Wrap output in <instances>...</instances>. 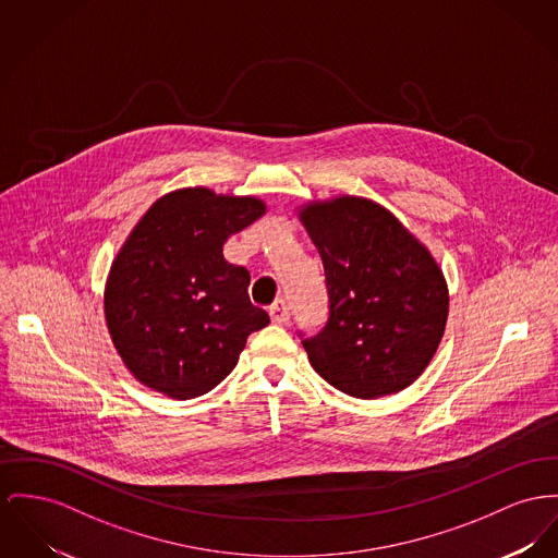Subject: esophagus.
<instances>
[{
	"instance_id": "34e87169",
	"label": "esophagus",
	"mask_w": 558,
	"mask_h": 558,
	"mask_svg": "<svg viewBox=\"0 0 558 558\" xmlns=\"http://www.w3.org/2000/svg\"><path fill=\"white\" fill-rule=\"evenodd\" d=\"M268 315H270V322L277 324V326H283L290 322V304L286 300H277L270 308H268Z\"/></svg>"
}]
</instances>
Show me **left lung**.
Returning <instances> with one entry per match:
<instances>
[{"mask_svg": "<svg viewBox=\"0 0 558 558\" xmlns=\"http://www.w3.org/2000/svg\"><path fill=\"white\" fill-rule=\"evenodd\" d=\"M300 222L324 262L330 308L326 326L302 338L311 366L362 400L407 389L445 335L448 290L440 266L368 198L308 203Z\"/></svg>", "mask_w": 558, "mask_h": 558, "instance_id": "8db88e82", "label": "left lung"}]
</instances>
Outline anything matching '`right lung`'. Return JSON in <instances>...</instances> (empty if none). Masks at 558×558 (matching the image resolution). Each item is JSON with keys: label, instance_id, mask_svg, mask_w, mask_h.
Wrapping results in <instances>:
<instances>
[{"label": "right lung", "instance_id": "1", "mask_svg": "<svg viewBox=\"0 0 558 558\" xmlns=\"http://www.w3.org/2000/svg\"><path fill=\"white\" fill-rule=\"evenodd\" d=\"M264 211L254 196L184 187L158 198L129 234L110 270L106 322L124 366L149 389L175 400L211 391L247 336L268 326L247 294V268L222 254Z\"/></svg>", "mask_w": 558, "mask_h": 558}]
</instances>
